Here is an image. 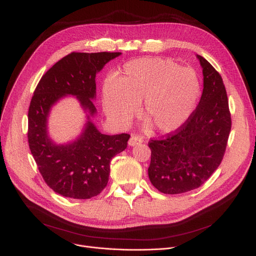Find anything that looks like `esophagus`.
Returning a JSON list of instances; mask_svg holds the SVG:
<instances>
[{
    "mask_svg": "<svg viewBox=\"0 0 256 256\" xmlns=\"http://www.w3.org/2000/svg\"><path fill=\"white\" fill-rule=\"evenodd\" d=\"M143 142V138L139 136H132L128 140V145L130 146H135L138 144H141Z\"/></svg>",
    "mask_w": 256,
    "mask_h": 256,
    "instance_id": "1",
    "label": "esophagus"
}]
</instances>
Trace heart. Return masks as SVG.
Instances as JSON below:
<instances>
[{"instance_id": "1", "label": "heart", "mask_w": 256, "mask_h": 256, "mask_svg": "<svg viewBox=\"0 0 256 256\" xmlns=\"http://www.w3.org/2000/svg\"><path fill=\"white\" fill-rule=\"evenodd\" d=\"M195 70L163 58H140L126 63L102 85V108L113 121L126 124L140 114L152 128L171 132L180 128L200 96Z\"/></svg>"}]
</instances>
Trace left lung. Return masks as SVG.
Returning a JSON list of instances; mask_svg holds the SVG:
<instances>
[{"label": "left lung", "instance_id": "8db88e82", "mask_svg": "<svg viewBox=\"0 0 256 256\" xmlns=\"http://www.w3.org/2000/svg\"><path fill=\"white\" fill-rule=\"evenodd\" d=\"M196 57L204 74V90L196 110L167 138L148 143V176L164 194L186 193L204 184L219 167L232 128L223 80L208 60Z\"/></svg>", "mask_w": 256, "mask_h": 256}]
</instances>
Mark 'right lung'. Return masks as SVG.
I'll return each instance as SVG.
<instances>
[{
  "mask_svg": "<svg viewBox=\"0 0 256 256\" xmlns=\"http://www.w3.org/2000/svg\"><path fill=\"white\" fill-rule=\"evenodd\" d=\"M121 52H72L40 78L28 113L31 154L46 184L56 193L74 199L98 195L108 184L112 158L124 152L128 134L104 135L93 124L96 115V76ZM67 95L76 96L88 113L81 135L57 144L48 135L47 120L52 105Z\"/></svg>",
  "mask_w": 256,
  "mask_h": 256,
  "instance_id": "right-lung-1",
  "label": "right lung"
}]
</instances>
